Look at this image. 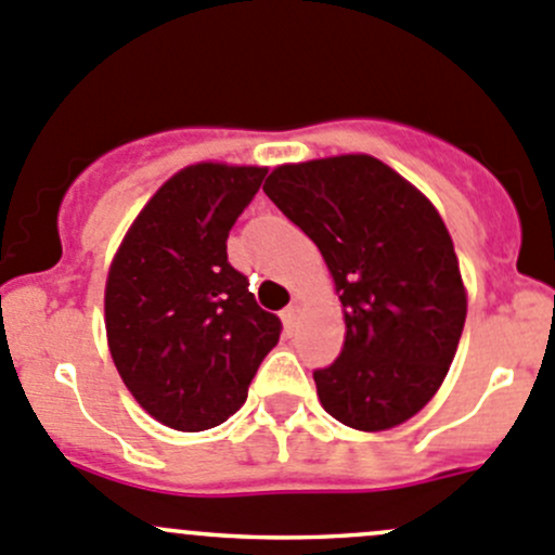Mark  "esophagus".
<instances>
[{
  "label": "esophagus",
  "instance_id": "1",
  "mask_svg": "<svg viewBox=\"0 0 555 555\" xmlns=\"http://www.w3.org/2000/svg\"><path fill=\"white\" fill-rule=\"evenodd\" d=\"M282 322H284V330H287V333H293L295 322H298V306H287V309L282 311Z\"/></svg>",
  "mask_w": 555,
  "mask_h": 555
}]
</instances>
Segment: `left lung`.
Masks as SVG:
<instances>
[{"mask_svg": "<svg viewBox=\"0 0 555 555\" xmlns=\"http://www.w3.org/2000/svg\"><path fill=\"white\" fill-rule=\"evenodd\" d=\"M262 190L319 246L344 304V349L313 371L324 411L362 433L408 422L443 384L467 317L435 206L371 155L279 166Z\"/></svg>", "mask_w": 555, "mask_h": 555, "instance_id": "1", "label": "left lung"}]
</instances>
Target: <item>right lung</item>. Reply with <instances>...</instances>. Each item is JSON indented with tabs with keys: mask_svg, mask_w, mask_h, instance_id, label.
<instances>
[{
	"mask_svg": "<svg viewBox=\"0 0 555 555\" xmlns=\"http://www.w3.org/2000/svg\"><path fill=\"white\" fill-rule=\"evenodd\" d=\"M266 169L198 164L173 173L122 238L109 276L106 340L139 405L179 433L225 422L279 344L249 279L228 262V233Z\"/></svg>",
	"mask_w": 555,
	"mask_h": 555,
	"instance_id": "1",
	"label": "right lung"
}]
</instances>
